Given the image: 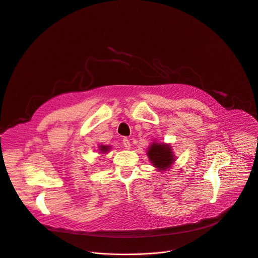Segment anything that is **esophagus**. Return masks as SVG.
I'll use <instances>...</instances> for the list:
<instances>
[{
    "mask_svg": "<svg viewBox=\"0 0 258 258\" xmlns=\"http://www.w3.org/2000/svg\"><path fill=\"white\" fill-rule=\"evenodd\" d=\"M123 146H124V148H125L126 150H129V149L131 148V144H130V142H129V140H128L127 137L124 138V140H123Z\"/></svg>",
    "mask_w": 258,
    "mask_h": 258,
    "instance_id": "obj_1",
    "label": "esophagus"
}]
</instances>
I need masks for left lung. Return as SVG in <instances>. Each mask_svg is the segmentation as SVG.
I'll list each match as a JSON object with an SVG mask.
<instances>
[{
	"instance_id": "left-lung-1",
	"label": "left lung",
	"mask_w": 258,
	"mask_h": 258,
	"mask_svg": "<svg viewBox=\"0 0 258 258\" xmlns=\"http://www.w3.org/2000/svg\"><path fill=\"white\" fill-rule=\"evenodd\" d=\"M147 154L153 166L158 168V170H166L175 161L171 147L166 144H152Z\"/></svg>"
}]
</instances>
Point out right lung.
<instances>
[{
  "instance_id": "obj_1",
  "label": "right lung",
  "mask_w": 258,
  "mask_h": 258,
  "mask_svg": "<svg viewBox=\"0 0 258 258\" xmlns=\"http://www.w3.org/2000/svg\"><path fill=\"white\" fill-rule=\"evenodd\" d=\"M99 151L102 152V153H106L109 151V147L108 146H100L99 147Z\"/></svg>"
}]
</instances>
